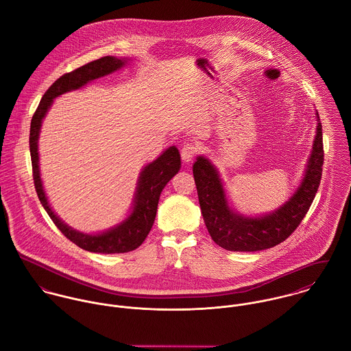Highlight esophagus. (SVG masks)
I'll use <instances>...</instances> for the list:
<instances>
[{
  "instance_id": "esophagus-1",
  "label": "esophagus",
  "mask_w": 351,
  "mask_h": 351,
  "mask_svg": "<svg viewBox=\"0 0 351 351\" xmlns=\"http://www.w3.org/2000/svg\"><path fill=\"white\" fill-rule=\"evenodd\" d=\"M197 152H198V147H197L194 143H186V145H183V147H182V150H180L182 160H183L184 162L193 161V158L195 157Z\"/></svg>"
}]
</instances>
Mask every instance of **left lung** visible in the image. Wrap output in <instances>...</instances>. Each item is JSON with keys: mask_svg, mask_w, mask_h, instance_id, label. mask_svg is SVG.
<instances>
[{"mask_svg": "<svg viewBox=\"0 0 351 351\" xmlns=\"http://www.w3.org/2000/svg\"><path fill=\"white\" fill-rule=\"evenodd\" d=\"M316 134L302 179L278 209L244 215L232 208L223 182L209 157L199 154L193 165L199 205L211 239L226 251L254 252L278 245L300 225L317 193L323 171V134L316 112Z\"/></svg>", "mask_w": 351, "mask_h": 351, "instance_id": "obj_1", "label": "left lung"}]
</instances>
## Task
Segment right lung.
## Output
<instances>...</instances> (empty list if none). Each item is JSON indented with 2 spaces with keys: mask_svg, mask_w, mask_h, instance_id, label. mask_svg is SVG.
Instances as JSON below:
<instances>
[{
  "mask_svg": "<svg viewBox=\"0 0 351 351\" xmlns=\"http://www.w3.org/2000/svg\"><path fill=\"white\" fill-rule=\"evenodd\" d=\"M130 60L117 58L112 56L103 57L89 62L75 71L60 77L43 95L31 121L29 130V152L32 160L34 183L36 194L45 210L50 215L57 228L80 248L96 254H123L138 248L149 234L160 199V194L167 183L179 172L182 167L180 153L176 146L167 147L156 160L146 164L138 176L137 189L133 199V206L129 215L119 223L97 233H84L73 229L62 221L49 204L39 168V134L43 119L49 112L56 97L77 90L88 82L100 77L121 71Z\"/></svg>",
  "mask_w": 351,
  "mask_h": 351,
  "instance_id": "add662e5",
  "label": "right lung"
}]
</instances>
